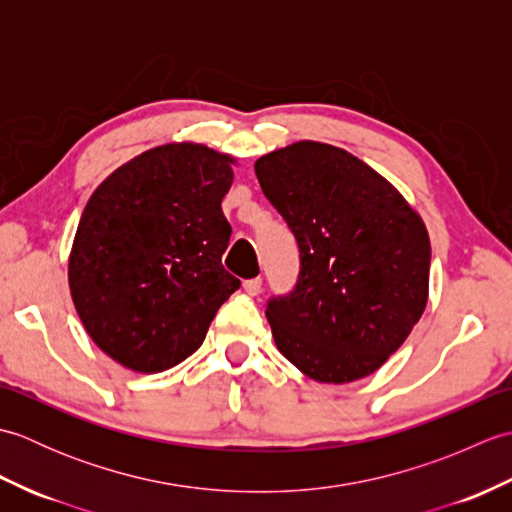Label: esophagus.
<instances>
[{"mask_svg":"<svg viewBox=\"0 0 512 512\" xmlns=\"http://www.w3.org/2000/svg\"><path fill=\"white\" fill-rule=\"evenodd\" d=\"M244 292L246 295H250V297H257L259 292H262V279H246L244 281Z\"/></svg>","mask_w":512,"mask_h":512,"instance_id":"esophagus-1","label":"esophagus"}]
</instances>
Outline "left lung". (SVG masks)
Returning <instances> with one entry per match:
<instances>
[{"label": "left lung", "mask_w": 512, "mask_h": 512, "mask_svg": "<svg viewBox=\"0 0 512 512\" xmlns=\"http://www.w3.org/2000/svg\"><path fill=\"white\" fill-rule=\"evenodd\" d=\"M268 202L299 246V275L270 297L279 352L319 383L369 376L405 343L429 292L420 215L345 149L303 143L255 162Z\"/></svg>", "instance_id": "1"}]
</instances>
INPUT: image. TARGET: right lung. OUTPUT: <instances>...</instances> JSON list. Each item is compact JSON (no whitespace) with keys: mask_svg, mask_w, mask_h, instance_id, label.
Listing matches in <instances>:
<instances>
[{"mask_svg":"<svg viewBox=\"0 0 512 512\" xmlns=\"http://www.w3.org/2000/svg\"><path fill=\"white\" fill-rule=\"evenodd\" d=\"M231 184V158L182 143L145 151L92 193L70 292L92 341L116 363L143 374L182 363L239 288L222 266Z\"/></svg>","mask_w":512,"mask_h":512,"instance_id":"1","label":"right lung"}]
</instances>
